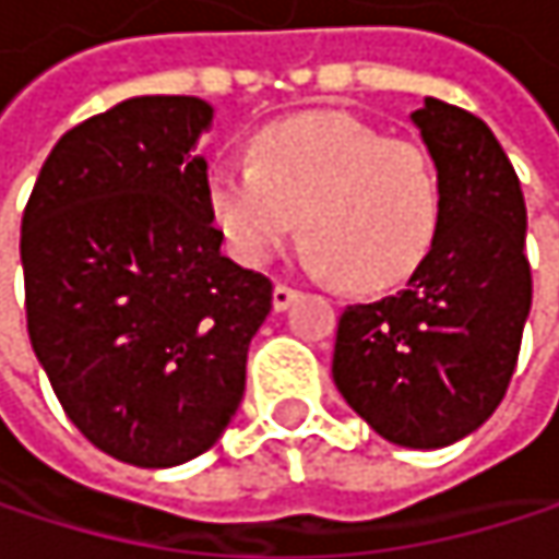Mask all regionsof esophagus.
<instances>
[{
	"mask_svg": "<svg viewBox=\"0 0 559 559\" xmlns=\"http://www.w3.org/2000/svg\"><path fill=\"white\" fill-rule=\"evenodd\" d=\"M297 297H300V290H297V287L275 284V290H272V307H275V310H287Z\"/></svg>",
	"mask_w": 559,
	"mask_h": 559,
	"instance_id": "obj_1",
	"label": "esophagus"
}]
</instances>
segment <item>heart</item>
<instances>
[{
	"label": "heart",
	"mask_w": 559,
	"mask_h": 559,
	"mask_svg": "<svg viewBox=\"0 0 559 559\" xmlns=\"http://www.w3.org/2000/svg\"><path fill=\"white\" fill-rule=\"evenodd\" d=\"M252 152L206 168L210 219L242 265H262L297 226L304 262L359 290L401 284L430 252L440 180L420 145L317 109L265 126Z\"/></svg>",
	"instance_id": "obj_1"
}]
</instances>
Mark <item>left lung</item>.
<instances>
[{
  "mask_svg": "<svg viewBox=\"0 0 559 559\" xmlns=\"http://www.w3.org/2000/svg\"><path fill=\"white\" fill-rule=\"evenodd\" d=\"M440 180L430 252L404 290L340 317L333 382L389 443L440 450L483 427L531 310L527 210L492 129L427 96L411 112Z\"/></svg>",
  "mask_w": 559,
  "mask_h": 559,
  "instance_id": "1",
  "label": "left lung"
}]
</instances>
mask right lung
Returning <instances> with one entry per match:
<instances>
[{"label": "right lung", "instance_id": "1", "mask_svg": "<svg viewBox=\"0 0 559 559\" xmlns=\"http://www.w3.org/2000/svg\"><path fill=\"white\" fill-rule=\"evenodd\" d=\"M213 106L132 96L60 135L22 216L32 349L103 453L168 469L229 427L272 281L219 252L197 142Z\"/></svg>", "mask_w": 559, "mask_h": 559}]
</instances>
